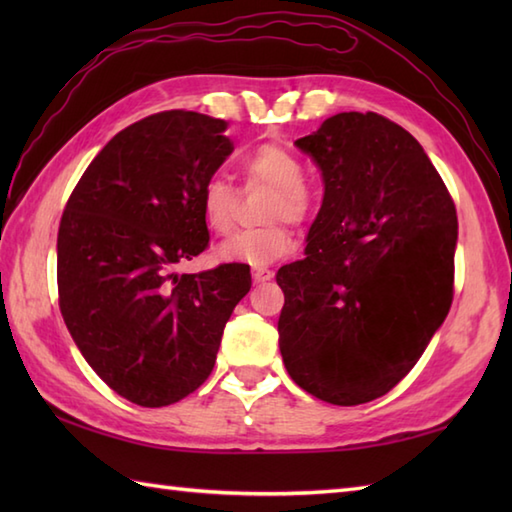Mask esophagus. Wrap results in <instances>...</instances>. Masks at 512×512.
<instances>
[{
  "mask_svg": "<svg viewBox=\"0 0 512 512\" xmlns=\"http://www.w3.org/2000/svg\"><path fill=\"white\" fill-rule=\"evenodd\" d=\"M273 270L270 268H266V266H255L253 268V279H255V284H264V281H268V279H273Z\"/></svg>",
  "mask_w": 512,
  "mask_h": 512,
  "instance_id": "obj_1",
  "label": "esophagus"
}]
</instances>
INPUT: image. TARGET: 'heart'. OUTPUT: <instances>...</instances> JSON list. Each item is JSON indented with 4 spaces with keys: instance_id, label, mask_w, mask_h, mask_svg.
Here are the masks:
<instances>
[{
    "instance_id": "heart-1",
    "label": "heart",
    "mask_w": 512,
    "mask_h": 512,
    "mask_svg": "<svg viewBox=\"0 0 512 512\" xmlns=\"http://www.w3.org/2000/svg\"><path fill=\"white\" fill-rule=\"evenodd\" d=\"M239 169L248 182L270 187L262 213L270 224L237 233L217 248V257L224 262L266 266L286 257L295 248L290 228L277 220L301 224L312 215L314 198L306 187V169L292 151L275 143H264L246 151L239 160ZM200 209L206 226L215 235L231 233L235 228L233 184L222 176L206 180L200 193Z\"/></svg>"
}]
</instances>
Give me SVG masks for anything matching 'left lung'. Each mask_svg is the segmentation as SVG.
<instances>
[{"label": "left lung", "instance_id": "obj_1", "mask_svg": "<svg viewBox=\"0 0 512 512\" xmlns=\"http://www.w3.org/2000/svg\"><path fill=\"white\" fill-rule=\"evenodd\" d=\"M317 162L323 204L306 257L279 268V350L314 398L352 407L394 389L453 301L458 215L407 129L343 112L297 140Z\"/></svg>", "mask_w": 512, "mask_h": 512}]
</instances>
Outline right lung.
Segmentation results:
<instances>
[{
	"label": "right lung",
	"mask_w": 512,
	"mask_h": 512,
	"mask_svg": "<svg viewBox=\"0 0 512 512\" xmlns=\"http://www.w3.org/2000/svg\"><path fill=\"white\" fill-rule=\"evenodd\" d=\"M222 118L151 114L107 143L65 204L59 308L85 361L118 396L167 407L213 372L250 266L195 275L176 266L209 246L204 182L233 151Z\"/></svg>",
	"instance_id": "obj_1"
}]
</instances>
